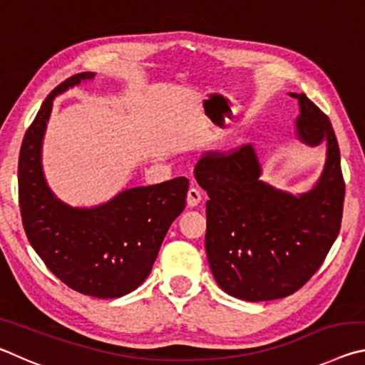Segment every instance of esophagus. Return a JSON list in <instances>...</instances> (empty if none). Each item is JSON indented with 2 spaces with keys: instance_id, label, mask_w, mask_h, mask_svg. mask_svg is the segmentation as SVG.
<instances>
[{
  "instance_id": "34e87169",
  "label": "esophagus",
  "mask_w": 365,
  "mask_h": 365,
  "mask_svg": "<svg viewBox=\"0 0 365 365\" xmlns=\"http://www.w3.org/2000/svg\"><path fill=\"white\" fill-rule=\"evenodd\" d=\"M201 197H202V193H201V190L200 188H196V187H190V190H188V195H187V202H188V206L190 207H195V206H197L201 202Z\"/></svg>"
}]
</instances>
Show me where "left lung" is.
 <instances>
[{
	"label": "left lung",
	"instance_id": "1",
	"mask_svg": "<svg viewBox=\"0 0 365 365\" xmlns=\"http://www.w3.org/2000/svg\"><path fill=\"white\" fill-rule=\"evenodd\" d=\"M294 135L302 143H325L322 174L311 190L293 195L264 182L255 145L207 153L195 168L206 190V255L217 285L233 298H287L322 265L339 233L344 182L331 123L304 93Z\"/></svg>",
	"mask_w": 365,
	"mask_h": 365
}]
</instances>
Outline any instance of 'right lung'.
I'll use <instances>...</instances> for the list:
<instances>
[{"label": "right lung", "mask_w": 365, "mask_h": 365, "mask_svg": "<svg viewBox=\"0 0 365 365\" xmlns=\"http://www.w3.org/2000/svg\"><path fill=\"white\" fill-rule=\"evenodd\" d=\"M95 76H72L43 101L21 146L19 206L29 242L46 267L76 292L108 299L133 292L150 275L165 233L187 205L188 178L122 190L91 207L54 195L41 164L53 101Z\"/></svg>", "instance_id": "obj_1"}]
</instances>
